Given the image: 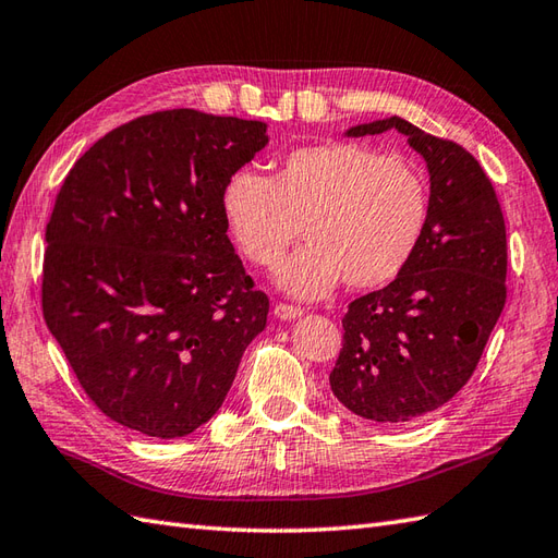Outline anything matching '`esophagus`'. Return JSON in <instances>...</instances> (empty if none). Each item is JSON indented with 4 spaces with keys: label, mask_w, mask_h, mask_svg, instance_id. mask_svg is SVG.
<instances>
[{
    "label": "esophagus",
    "mask_w": 558,
    "mask_h": 558,
    "mask_svg": "<svg viewBox=\"0 0 558 558\" xmlns=\"http://www.w3.org/2000/svg\"><path fill=\"white\" fill-rule=\"evenodd\" d=\"M301 315H303V307H299V305H287V303H277L275 305V317H279L283 322L299 319Z\"/></svg>",
    "instance_id": "1"
}]
</instances>
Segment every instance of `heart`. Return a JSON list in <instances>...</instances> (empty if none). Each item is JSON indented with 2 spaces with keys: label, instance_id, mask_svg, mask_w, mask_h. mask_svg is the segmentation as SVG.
<instances>
[{
  "label": "heart",
  "instance_id": "heart-1",
  "mask_svg": "<svg viewBox=\"0 0 558 558\" xmlns=\"http://www.w3.org/2000/svg\"><path fill=\"white\" fill-rule=\"evenodd\" d=\"M221 217L255 267H275L295 299H322L337 283L353 291L387 287L411 263L429 221V189L415 165L363 143L295 147L275 177L236 169L219 197Z\"/></svg>",
  "mask_w": 558,
  "mask_h": 558
}]
</instances>
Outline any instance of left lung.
I'll return each mask as SVG.
<instances>
[{
  "label": "left lung",
  "instance_id": "1",
  "mask_svg": "<svg viewBox=\"0 0 558 558\" xmlns=\"http://www.w3.org/2000/svg\"><path fill=\"white\" fill-rule=\"evenodd\" d=\"M391 129L425 159L429 221L401 275L349 305L329 384L351 413L405 425L451 401L475 373L506 303V227L492 181L458 143L401 117L345 135Z\"/></svg>",
  "mask_w": 558,
  "mask_h": 558
}]
</instances>
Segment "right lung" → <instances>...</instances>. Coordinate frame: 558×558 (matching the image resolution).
Here are the masks:
<instances>
[{
	"label": "right lung",
	"instance_id": "right-lung-1",
	"mask_svg": "<svg viewBox=\"0 0 558 558\" xmlns=\"http://www.w3.org/2000/svg\"><path fill=\"white\" fill-rule=\"evenodd\" d=\"M267 123L169 109L109 131L57 195L43 315L83 391L114 423L177 439L213 417L267 325L219 197Z\"/></svg>",
	"mask_w": 558,
	"mask_h": 558
}]
</instances>
